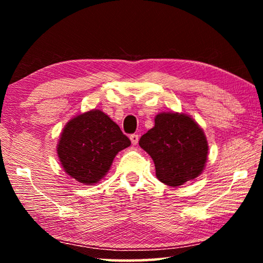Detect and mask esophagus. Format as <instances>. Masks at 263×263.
I'll use <instances>...</instances> for the list:
<instances>
[{"mask_svg":"<svg viewBox=\"0 0 263 263\" xmlns=\"http://www.w3.org/2000/svg\"><path fill=\"white\" fill-rule=\"evenodd\" d=\"M130 139H131V142H132V145H137L138 144V141H139V136L138 135H131L130 136Z\"/></svg>","mask_w":263,"mask_h":263,"instance_id":"34e87169","label":"esophagus"}]
</instances>
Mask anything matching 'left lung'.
<instances>
[{
    "instance_id": "1",
    "label": "left lung",
    "mask_w": 263,
    "mask_h": 263,
    "mask_svg": "<svg viewBox=\"0 0 263 263\" xmlns=\"http://www.w3.org/2000/svg\"><path fill=\"white\" fill-rule=\"evenodd\" d=\"M154 122L139 145L153 159L158 179L171 186L196 179L208 159L209 146L202 128L185 114H159Z\"/></svg>"
}]
</instances>
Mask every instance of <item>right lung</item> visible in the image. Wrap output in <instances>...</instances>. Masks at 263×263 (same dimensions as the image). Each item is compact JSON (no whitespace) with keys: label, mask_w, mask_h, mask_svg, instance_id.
Instances as JSON below:
<instances>
[{"label":"right lung","mask_w":263,"mask_h":263,"mask_svg":"<svg viewBox=\"0 0 263 263\" xmlns=\"http://www.w3.org/2000/svg\"><path fill=\"white\" fill-rule=\"evenodd\" d=\"M130 145V139L109 116L91 110L66 124L57 151L65 172L91 185L104 177L119 151Z\"/></svg>","instance_id":"obj_1"}]
</instances>
